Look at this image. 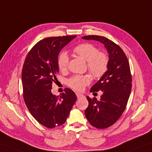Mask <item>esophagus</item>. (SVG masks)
Returning <instances> with one entry per match:
<instances>
[{
  "mask_svg": "<svg viewBox=\"0 0 152 152\" xmlns=\"http://www.w3.org/2000/svg\"><path fill=\"white\" fill-rule=\"evenodd\" d=\"M76 96L77 97V98H83L84 97V95H83L82 94H80V93H76Z\"/></svg>",
  "mask_w": 152,
  "mask_h": 152,
  "instance_id": "obj_1",
  "label": "esophagus"
}]
</instances>
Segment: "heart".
I'll use <instances>...</instances> for the list:
<instances>
[{
    "mask_svg": "<svg viewBox=\"0 0 152 152\" xmlns=\"http://www.w3.org/2000/svg\"><path fill=\"white\" fill-rule=\"evenodd\" d=\"M73 52L77 57L87 61V69L94 78H100L107 72L109 66V56L106 53L100 52L98 48L92 43H81L73 48ZM69 58L65 52L58 56V66L61 71L68 67ZM90 77L87 75H76L68 80L69 86L77 91H82L85 87L89 84Z\"/></svg>",
    "mask_w": 152,
    "mask_h": 152,
    "instance_id": "heart-1",
    "label": "heart"
}]
</instances>
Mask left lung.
<instances>
[{
    "instance_id": "obj_1",
    "label": "left lung",
    "mask_w": 152,
    "mask_h": 152,
    "mask_svg": "<svg viewBox=\"0 0 152 152\" xmlns=\"http://www.w3.org/2000/svg\"><path fill=\"white\" fill-rule=\"evenodd\" d=\"M84 39L101 42L109 53L107 72L91 87L90 92L103 91L100 100L87 96L89 105L85 111L87 121L96 128L114 124L126 107L132 90V77L128 58L120 46L104 36H86Z\"/></svg>"
}]
</instances>
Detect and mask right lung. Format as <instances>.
Listing matches in <instances>:
<instances>
[{
	"mask_svg": "<svg viewBox=\"0 0 152 152\" xmlns=\"http://www.w3.org/2000/svg\"><path fill=\"white\" fill-rule=\"evenodd\" d=\"M76 36L43 39L28 53L22 70L23 98L30 113L36 121L48 128L64 124L77 96L69 88L59 96L52 92V83L59 72L60 50Z\"/></svg>",
	"mask_w": 152,
	"mask_h": 152,
	"instance_id": "obj_1",
	"label": "right lung"
}]
</instances>
